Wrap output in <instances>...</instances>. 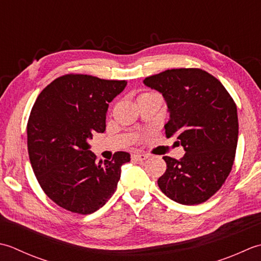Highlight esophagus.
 Here are the masks:
<instances>
[{
    "label": "esophagus",
    "instance_id": "obj_1",
    "mask_svg": "<svg viewBox=\"0 0 261 261\" xmlns=\"http://www.w3.org/2000/svg\"><path fill=\"white\" fill-rule=\"evenodd\" d=\"M147 158L148 155H146V154H133L132 155V159L135 161H144Z\"/></svg>",
    "mask_w": 261,
    "mask_h": 261
}]
</instances>
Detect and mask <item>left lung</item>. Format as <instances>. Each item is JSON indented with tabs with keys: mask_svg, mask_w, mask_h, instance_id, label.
Wrapping results in <instances>:
<instances>
[{
	"mask_svg": "<svg viewBox=\"0 0 261 261\" xmlns=\"http://www.w3.org/2000/svg\"><path fill=\"white\" fill-rule=\"evenodd\" d=\"M143 82L162 93L170 113L166 135L177 134L186 151L180 160L163 156L167 170L159 187L179 204L204 203L225 182L234 162L236 102L219 80L200 68L167 70Z\"/></svg>",
	"mask_w": 261,
	"mask_h": 261,
	"instance_id": "obj_1",
	"label": "left lung"
}]
</instances>
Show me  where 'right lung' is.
<instances>
[{"mask_svg": "<svg viewBox=\"0 0 261 261\" xmlns=\"http://www.w3.org/2000/svg\"><path fill=\"white\" fill-rule=\"evenodd\" d=\"M126 81L87 74H66L54 80L37 98L27 125L31 167L42 190L58 206L91 214L116 191L127 152L111 161L97 162L89 140L106 130L109 102Z\"/></svg>", "mask_w": 261, "mask_h": 261, "instance_id": "right-lung-1", "label": "right lung"}]
</instances>
